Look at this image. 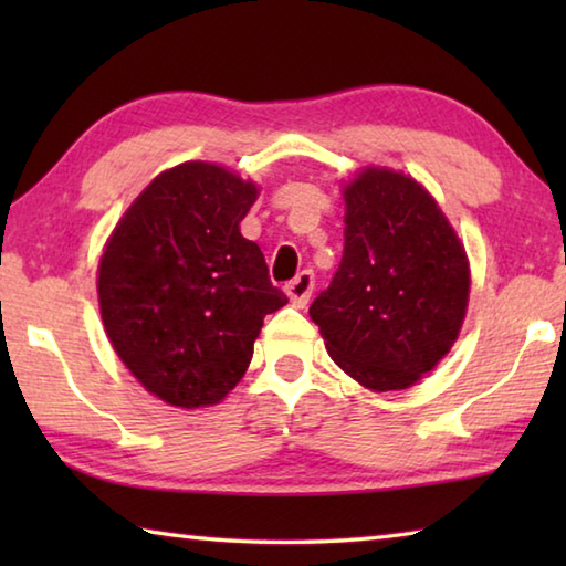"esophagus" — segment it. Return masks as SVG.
Listing matches in <instances>:
<instances>
[{"instance_id":"1","label":"esophagus","mask_w":566,"mask_h":566,"mask_svg":"<svg viewBox=\"0 0 566 566\" xmlns=\"http://www.w3.org/2000/svg\"><path fill=\"white\" fill-rule=\"evenodd\" d=\"M286 296H290L294 306H306V302H310V296L314 292V272L304 270L294 276V280L284 286Z\"/></svg>"}]
</instances>
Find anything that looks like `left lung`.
I'll list each match as a JSON object with an SVG mask.
<instances>
[{"instance_id":"8db88e82","label":"left lung","mask_w":566,"mask_h":566,"mask_svg":"<svg viewBox=\"0 0 566 566\" xmlns=\"http://www.w3.org/2000/svg\"><path fill=\"white\" fill-rule=\"evenodd\" d=\"M344 254L310 306L329 357L375 391L407 389L452 349L469 302L462 242L432 195L367 167L344 187Z\"/></svg>"}]
</instances>
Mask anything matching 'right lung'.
<instances>
[{
  "mask_svg": "<svg viewBox=\"0 0 566 566\" xmlns=\"http://www.w3.org/2000/svg\"><path fill=\"white\" fill-rule=\"evenodd\" d=\"M254 181L209 161L161 171L114 227L99 260V310L114 352L171 407L217 405L252 361L286 296L239 222Z\"/></svg>",
  "mask_w": 566,
  "mask_h": 566,
  "instance_id": "obj_1",
  "label": "right lung"
}]
</instances>
